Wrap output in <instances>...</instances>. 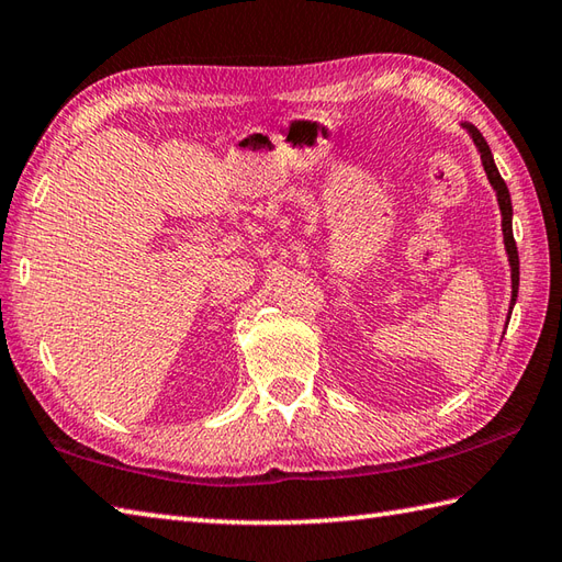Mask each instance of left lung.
Listing matches in <instances>:
<instances>
[{"label":"left lung","instance_id":"left-lung-1","mask_svg":"<svg viewBox=\"0 0 562 562\" xmlns=\"http://www.w3.org/2000/svg\"><path fill=\"white\" fill-rule=\"evenodd\" d=\"M463 128L468 131V135L473 137V143L480 153V159H483L485 175L490 179L492 189L497 193V203H499V213H502V235H505V249H507V259H509V269H512V301H509V315H507V325L512 317V307L517 303V293H519V251H517V243H514V233H512V199H509V189L505 184V179L499 177V169L492 159L490 145L485 143V137L480 135V131L471 123H463Z\"/></svg>","mask_w":562,"mask_h":562}]
</instances>
